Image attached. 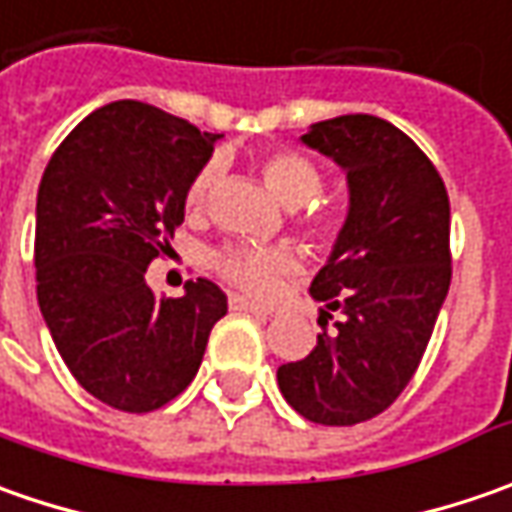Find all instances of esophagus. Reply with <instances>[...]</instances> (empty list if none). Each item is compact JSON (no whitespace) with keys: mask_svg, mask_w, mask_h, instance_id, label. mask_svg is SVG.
Listing matches in <instances>:
<instances>
[{"mask_svg":"<svg viewBox=\"0 0 512 512\" xmlns=\"http://www.w3.org/2000/svg\"><path fill=\"white\" fill-rule=\"evenodd\" d=\"M230 310H242V313H253V316H262V319H267V316H273L267 307L256 305V302H250V299H245V296H230Z\"/></svg>","mask_w":512,"mask_h":512,"instance_id":"esophagus-1","label":"esophagus"}]
</instances>
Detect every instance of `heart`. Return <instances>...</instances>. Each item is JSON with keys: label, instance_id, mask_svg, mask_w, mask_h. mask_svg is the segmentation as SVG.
Masks as SVG:
<instances>
[{"label": "heart", "instance_id": "obj_1", "mask_svg": "<svg viewBox=\"0 0 512 512\" xmlns=\"http://www.w3.org/2000/svg\"><path fill=\"white\" fill-rule=\"evenodd\" d=\"M216 176H219L216 162H207L205 168L193 176L185 199L190 210L205 207L207 196L216 185ZM262 176H265L267 187L285 205H303L299 208V219L305 222V227L316 239H322V242L339 239L344 227L342 210L327 205V202L305 205L313 196H319V190H322V170L316 168L313 159H307L305 153H296V150H276V153L265 156ZM299 265H302V259L293 247L230 245L210 256V267L216 270V276H222L227 285L245 290L247 296H259V299L273 296L279 290V282L290 273H296Z\"/></svg>", "mask_w": 512, "mask_h": 512}]
</instances>
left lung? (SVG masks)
<instances>
[{
  "instance_id": "1",
  "label": "left lung",
  "mask_w": 512,
  "mask_h": 512,
  "mask_svg": "<svg viewBox=\"0 0 512 512\" xmlns=\"http://www.w3.org/2000/svg\"><path fill=\"white\" fill-rule=\"evenodd\" d=\"M302 142L347 170L350 210L310 285L327 305L316 347L276 379L305 419L350 427L384 413L419 370L453 273L450 199L424 150L379 116L316 122Z\"/></svg>"
}]
</instances>
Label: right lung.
Segmentation results:
<instances>
[{"label":"right lung","instance_id":"right-lung-1","mask_svg":"<svg viewBox=\"0 0 512 512\" xmlns=\"http://www.w3.org/2000/svg\"><path fill=\"white\" fill-rule=\"evenodd\" d=\"M219 133L145 102L93 110L50 156L36 196V296L73 379L108 407L150 413L193 382L227 313L207 279L159 299L148 265L185 222L187 187Z\"/></svg>","mask_w":512,"mask_h":512}]
</instances>
